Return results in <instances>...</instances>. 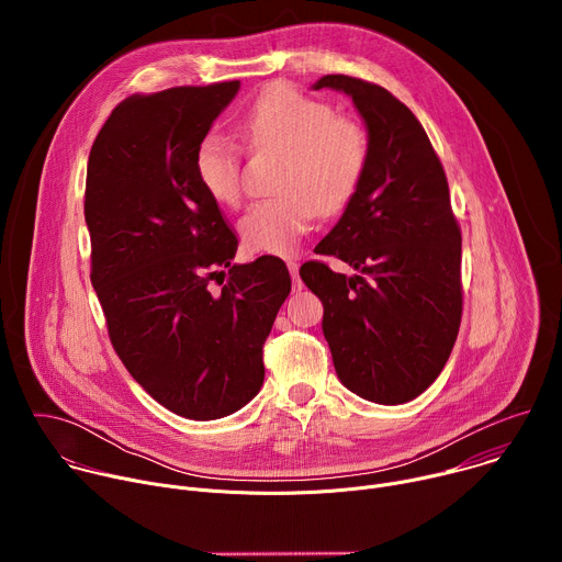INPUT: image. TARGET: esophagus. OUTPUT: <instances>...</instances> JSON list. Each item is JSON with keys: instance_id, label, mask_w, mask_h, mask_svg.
I'll use <instances>...</instances> for the list:
<instances>
[{"instance_id": "34e87169", "label": "esophagus", "mask_w": 562, "mask_h": 562, "mask_svg": "<svg viewBox=\"0 0 562 562\" xmlns=\"http://www.w3.org/2000/svg\"><path fill=\"white\" fill-rule=\"evenodd\" d=\"M286 267H289V273L293 278V291H300L302 289V280L297 276V262L295 260H286Z\"/></svg>"}]
</instances>
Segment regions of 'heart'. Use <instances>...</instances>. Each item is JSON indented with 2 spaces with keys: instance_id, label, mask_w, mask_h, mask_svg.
<instances>
[{
  "instance_id": "heart-1",
  "label": "heart",
  "mask_w": 562,
  "mask_h": 562,
  "mask_svg": "<svg viewBox=\"0 0 562 562\" xmlns=\"http://www.w3.org/2000/svg\"><path fill=\"white\" fill-rule=\"evenodd\" d=\"M237 131L256 148H278L286 162L282 195L249 206L239 239L249 254L291 256L317 211L334 213L351 202L369 162V137L360 124L336 117L331 104L289 85H273L239 115ZM193 171L204 193L235 206L243 198V157L220 135L200 139Z\"/></svg>"
}]
</instances>
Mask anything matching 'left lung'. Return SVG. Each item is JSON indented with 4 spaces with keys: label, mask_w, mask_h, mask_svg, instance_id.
I'll return each mask as SVG.
<instances>
[{
    "label": "left lung",
    "mask_w": 562,
    "mask_h": 562,
    "mask_svg": "<svg viewBox=\"0 0 562 562\" xmlns=\"http://www.w3.org/2000/svg\"><path fill=\"white\" fill-rule=\"evenodd\" d=\"M349 95L369 137L364 178L315 247L358 276L306 262L340 382L378 405L418 397L442 371L460 315V228L440 159L416 115L386 89L349 75L311 87Z\"/></svg>",
    "instance_id": "1"
}]
</instances>
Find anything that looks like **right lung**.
<instances>
[{"label": "right lung", "instance_id": "right-lung-1", "mask_svg": "<svg viewBox=\"0 0 562 562\" xmlns=\"http://www.w3.org/2000/svg\"><path fill=\"white\" fill-rule=\"evenodd\" d=\"M237 91L222 82L124 100L87 169L91 282L113 349L153 400L189 420L231 416L258 395L262 345L291 291L280 258L233 265L237 237L193 171Z\"/></svg>", "mask_w": 562, "mask_h": 562}]
</instances>
